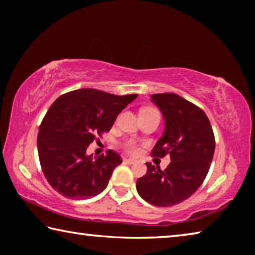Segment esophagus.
<instances>
[{
  "instance_id": "34e87169",
  "label": "esophagus",
  "mask_w": 255,
  "mask_h": 255,
  "mask_svg": "<svg viewBox=\"0 0 255 255\" xmlns=\"http://www.w3.org/2000/svg\"><path fill=\"white\" fill-rule=\"evenodd\" d=\"M124 162H125V163H127V164H130V165H131V164H135V163H137L136 159H132V158H125V159H124Z\"/></svg>"
}]
</instances>
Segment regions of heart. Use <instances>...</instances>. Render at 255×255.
I'll list each match as a JSON object with an SVG mask.
<instances>
[{"label": "heart", "mask_w": 255, "mask_h": 255, "mask_svg": "<svg viewBox=\"0 0 255 255\" xmlns=\"http://www.w3.org/2000/svg\"><path fill=\"white\" fill-rule=\"evenodd\" d=\"M123 148L126 150L128 154H131V155H137L140 152L139 145H138V143L135 139L125 140L123 143Z\"/></svg>", "instance_id": "obj_1"}]
</instances>
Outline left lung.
<instances>
[{
	"instance_id": "obj_1",
	"label": "left lung",
	"mask_w": 255,
	"mask_h": 255,
	"mask_svg": "<svg viewBox=\"0 0 255 255\" xmlns=\"http://www.w3.org/2000/svg\"><path fill=\"white\" fill-rule=\"evenodd\" d=\"M161 109L165 129L152 149V156L170 155L164 171L146 163L147 172L137 180L136 189L148 204L170 207L193 195L208 173L215 152V136L207 115L199 107L175 93L153 94Z\"/></svg>"
}]
</instances>
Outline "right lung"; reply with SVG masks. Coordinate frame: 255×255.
<instances>
[{
	"label": "right lung",
	"instance_id": "add662e5",
	"mask_svg": "<svg viewBox=\"0 0 255 255\" xmlns=\"http://www.w3.org/2000/svg\"><path fill=\"white\" fill-rule=\"evenodd\" d=\"M138 94L116 96L80 89L56 99L39 126L37 147L45 178L68 199H89L107 188L120 155L108 149L96 158L88 146L111 129L118 115Z\"/></svg>",
	"mask_w": 255,
	"mask_h": 255
}]
</instances>
